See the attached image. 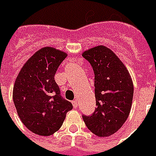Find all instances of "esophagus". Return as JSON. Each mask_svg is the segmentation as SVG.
I'll use <instances>...</instances> for the list:
<instances>
[{
    "label": "esophagus",
    "instance_id": "obj_1",
    "mask_svg": "<svg viewBox=\"0 0 156 156\" xmlns=\"http://www.w3.org/2000/svg\"><path fill=\"white\" fill-rule=\"evenodd\" d=\"M72 105H73L74 108H78V102H77V100H73L72 101Z\"/></svg>",
    "mask_w": 156,
    "mask_h": 156
}]
</instances>
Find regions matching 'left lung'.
Listing matches in <instances>:
<instances>
[{
    "label": "left lung",
    "instance_id": "obj_1",
    "mask_svg": "<svg viewBox=\"0 0 156 156\" xmlns=\"http://www.w3.org/2000/svg\"><path fill=\"white\" fill-rule=\"evenodd\" d=\"M82 56L95 74L97 108L91 115H82L87 127L99 137L118 131L127 119L134 95L131 76L123 62L108 48L98 46Z\"/></svg>",
    "mask_w": 156,
    "mask_h": 156
}]
</instances>
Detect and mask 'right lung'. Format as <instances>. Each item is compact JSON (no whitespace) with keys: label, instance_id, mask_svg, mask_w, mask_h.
<instances>
[{"label":"right lung","instance_id":"1","mask_svg":"<svg viewBox=\"0 0 156 156\" xmlns=\"http://www.w3.org/2000/svg\"><path fill=\"white\" fill-rule=\"evenodd\" d=\"M67 53L45 47L25 62L13 87V102L24 126L39 136H48L62 126L66 114L73 108L64 99L54 76Z\"/></svg>","mask_w":156,"mask_h":156}]
</instances>
